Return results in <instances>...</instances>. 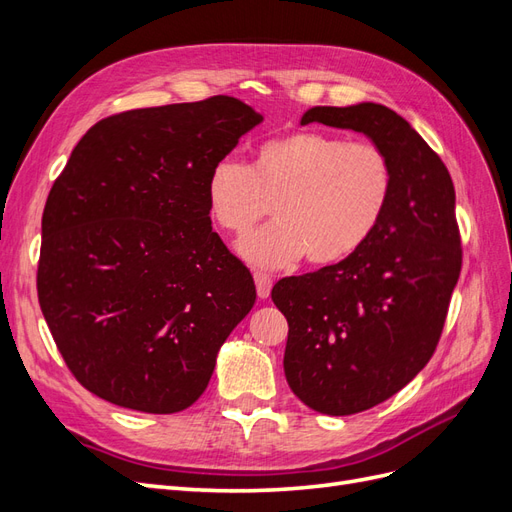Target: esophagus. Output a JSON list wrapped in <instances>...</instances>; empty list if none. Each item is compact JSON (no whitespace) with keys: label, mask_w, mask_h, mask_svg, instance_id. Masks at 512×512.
Instances as JSON below:
<instances>
[{"label":"esophagus","mask_w":512,"mask_h":512,"mask_svg":"<svg viewBox=\"0 0 512 512\" xmlns=\"http://www.w3.org/2000/svg\"><path fill=\"white\" fill-rule=\"evenodd\" d=\"M254 282H256V292L260 299H267L271 294V286H273V280L271 275L262 273V271H254Z\"/></svg>","instance_id":"obj_1"}]
</instances>
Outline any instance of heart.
Masks as SVG:
<instances>
[{"mask_svg": "<svg viewBox=\"0 0 512 512\" xmlns=\"http://www.w3.org/2000/svg\"><path fill=\"white\" fill-rule=\"evenodd\" d=\"M393 190L395 168L380 145L318 130L267 138L250 166L226 156L205 185L213 222L237 239L271 205L275 222L239 245L258 267H284L303 254L314 265L348 258L378 230Z\"/></svg>", "mask_w": 512, "mask_h": 512, "instance_id": "obj_1", "label": "heart"}]
</instances>
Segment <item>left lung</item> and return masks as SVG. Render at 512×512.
<instances>
[{
  "instance_id": "8db88e82",
  "label": "left lung",
  "mask_w": 512,
  "mask_h": 512,
  "mask_svg": "<svg viewBox=\"0 0 512 512\" xmlns=\"http://www.w3.org/2000/svg\"><path fill=\"white\" fill-rule=\"evenodd\" d=\"M367 134L395 168L378 230L348 258L277 282L288 320L284 371L305 406L331 416L393 397L436 352L461 273L455 185L410 123L374 102L309 108L301 123Z\"/></svg>"
}]
</instances>
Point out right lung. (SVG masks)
Returning a JSON list of instances; mask_svg holds the SVG:
<instances>
[{
	"instance_id": "add662e5",
	"label": "right lung",
	"mask_w": 512,
	"mask_h": 512,
	"mask_svg": "<svg viewBox=\"0 0 512 512\" xmlns=\"http://www.w3.org/2000/svg\"><path fill=\"white\" fill-rule=\"evenodd\" d=\"M260 119L211 96L104 117L74 147L44 205L36 286L87 391L173 414L207 389L256 286L211 230L205 185Z\"/></svg>"
}]
</instances>
